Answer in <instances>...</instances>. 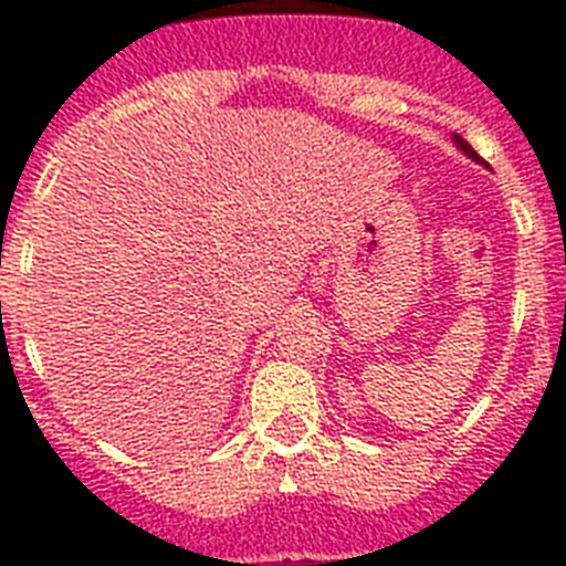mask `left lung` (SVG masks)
<instances>
[{"label":"left lung","mask_w":566,"mask_h":566,"mask_svg":"<svg viewBox=\"0 0 566 566\" xmlns=\"http://www.w3.org/2000/svg\"><path fill=\"white\" fill-rule=\"evenodd\" d=\"M453 144H457V147H459V149H462V153H464V155H468V158H473V161H482V158H479V153H476V149L470 147V144H468V142H464L462 135H453Z\"/></svg>","instance_id":"left-lung-1"}]
</instances>
